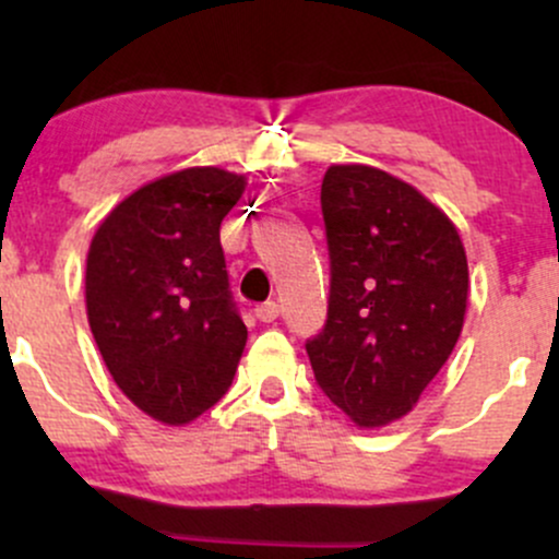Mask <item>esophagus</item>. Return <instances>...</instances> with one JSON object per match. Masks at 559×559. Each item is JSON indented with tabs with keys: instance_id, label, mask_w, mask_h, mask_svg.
Listing matches in <instances>:
<instances>
[{
	"instance_id": "1",
	"label": "esophagus",
	"mask_w": 559,
	"mask_h": 559,
	"mask_svg": "<svg viewBox=\"0 0 559 559\" xmlns=\"http://www.w3.org/2000/svg\"><path fill=\"white\" fill-rule=\"evenodd\" d=\"M278 312H281L278 301H265V305H260L258 310H254V316H258L260 323H273V320L278 318Z\"/></svg>"
}]
</instances>
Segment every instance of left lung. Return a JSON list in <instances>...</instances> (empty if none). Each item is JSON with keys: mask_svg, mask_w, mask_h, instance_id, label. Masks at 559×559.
<instances>
[{"mask_svg": "<svg viewBox=\"0 0 559 559\" xmlns=\"http://www.w3.org/2000/svg\"><path fill=\"white\" fill-rule=\"evenodd\" d=\"M320 204L331 297L307 355L346 418L383 428L413 413L463 333L465 247L444 210L373 165H331Z\"/></svg>", "mask_w": 559, "mask_h": 559, "instance_id": "left-lung-1", "label": "left lung"}]
</instances>
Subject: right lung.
<instances>
[{
    "mask_svg": "<svg viewBox=\"0 0 559 559\" xmlns=\"http://www.w3.org/2000/svg\"><path fill=\"white\" fill-rule=\"evenodd\" d=\"M247 176L215 165L139 186L96 228L86 316L112 381L141 413L186 426L226 394L247 346L221 223Z\"/></svg>",
    "mask_w": 559,
    "mask_h": 559,
    "instance_id": "add662e5",
    "label": "right lung"
}]
</instances>
